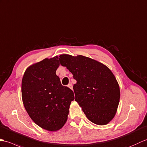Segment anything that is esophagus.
<instances>
[{
	"label": "esophagus",
	"instance_id": "34e87169",
	"mask_svg": "<svg viewBox=\"0 0 147 147\" xmlns=\"http://www.w3.org/2000/svg\"><path fill=\"white\" fill-rule=\"evenodd\" d=\"M68 87H69L70 89H71V90L73 89V87H72V85H71V84H68Z\"/></svg>",
	"mask_w": 147,
	"mask_h": 147
}]
</instances>
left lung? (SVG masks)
Listing matches in <instances>:
<instances>
[{
	"label": "left lung",
	"mask_w": 147,
	"mask_h": 147,
	"mask_svg": "<svg viewBox=\"0 0 147 147\" xmlns=\"http://www.w3.org/2000/svg\"><path fill=\"white\" fill-rule=\"evenodd\" d=\"M60 64L73 74L76 99L88 119L106 125L115 116L120 99L118 81L109 68L92 58L60 55Z\"/></svg>",
	"instance_id": "obj_1"
}]
</instances>
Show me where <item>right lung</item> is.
I'll return each mask as SVG.
<instances>
[{"label":"right lung","mask_w":147,"mask_h":147,"mask_svg":"<svg viewBox=\"0 0 147 147\" xmlns=\"http://www.w3.org/2000/svg\"><path fill=\"white\" fill-rule=\"evenodd\" d=\"M58 57L45 58L28 67L22 79V100L29 117L41 128L60 129L67 122L74 94L61 84L56 71Z\"/></svg>","instance_id":"add662e5"}]
</instances>
